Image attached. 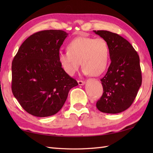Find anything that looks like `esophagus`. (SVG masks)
Masks as SVG:
<instances>
[{
    "instance_id": "34e87169",
    "label": "esophagus",
    "mask_w": 153,
    "mask_h": 153,
    "mask_svg": "<svg viewBox=\"0 0 153 153\" xmlns=\"http://www.w3.org/2000/svg\"><path fill=\"white\" fill-rule=\"evenodd\" d=\"M77 82H78L79 85H83L85 83V82H84V81H81V80H79Z\"/></svg>"
}]
</instances>
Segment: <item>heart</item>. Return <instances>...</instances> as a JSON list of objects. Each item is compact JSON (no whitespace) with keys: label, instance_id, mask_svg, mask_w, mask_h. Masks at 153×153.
<instances>
[{"label":"heart","instance_id":"1","mask_svg":"<svg viewBox=\"0 0 153 153\" xmlns=\"http://www.w3.org/2000/svg\"><path fill=\"white\" fill-rule=\"evenodd\" d=\"M67 49L68 51L60 52L58 60L69 76H74L81 64L85 75L98 76L106 70L109 60V47L103 39L76 37L68 43Z\"/></svg>","mask_w":153,"mask_h":153}]
</instances>
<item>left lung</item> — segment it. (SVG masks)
Instances as JSON below:
<instances>
[{
    "label": "left lung",
    "instance_id": "left-lung-1",
    "mask_svg": "<svg viewBox=\"0 0 153 153\" xmlns=\"http://www.w3.org/2000/svg\"><path fill=\"white\" fill-rule=\"evenodd\" d=\"M93 31L108 44L111 60L106 75L100 79L103 93L97 102V108L104 113L122 112L131 105L141 85L139 55L120 35L105 30Z\"/></svg>",
    "mask_w": 153,
    "mask_h": 153
}]
</instances>
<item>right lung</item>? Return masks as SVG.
Listing matches in <instances>:
<instances>
[{
	"instance_id": "1",
	"label": "right lung",
	"mask_w": 153,
	"mask_h": 153,
	"mask_svg": "<svg viewBox=\"0 0 153 153\" xmlns=\"http://www.w3.org/2000/svg\"><path fill=\"white\" fill-rule=\"evenodd\" d=\"M68 33L44 30L26 39L12 63V91L30 114L47 117L62 108L69 91L78 83L65 72L58 54Z\"/></svg>"
}]
</instances>
